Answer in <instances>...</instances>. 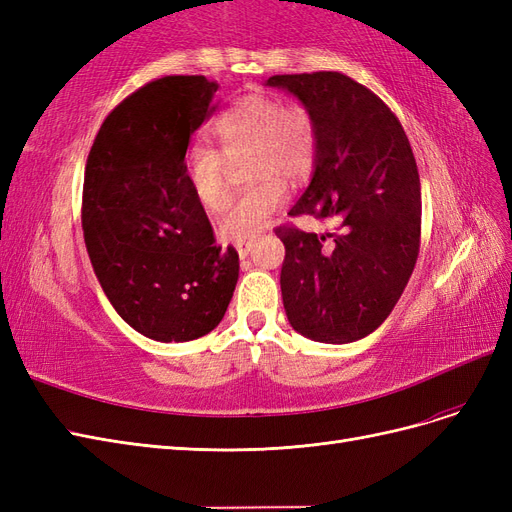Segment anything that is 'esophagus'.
Here are the masks:
<instances>
[{
	"instance_id": "34e87169",
	"label": "esophagus",
	"mask_w": 512,
	"mask_h": 512,
	"mask_svg": "<svg viewBox=\"0 0 512 512\" xmlns=\"http://www.w3.org/2000/svg\"><path fill=\"white\" fill-rule=\"evenodd\" d=\"M250 252H252V243H247V241L237 243V254H239V258H245Z\"/></svg>"
}]
</instances>
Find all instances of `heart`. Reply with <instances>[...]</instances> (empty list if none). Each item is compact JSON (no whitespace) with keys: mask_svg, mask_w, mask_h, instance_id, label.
I'll return each instance as SVG.
<instances>
[{"mask_svg":"<svg viewBox=\"0 0 512 512\" xmlns=\"http://www.w3.org/2000/svg\"><path fill=\"white\" fill-rule=\"evenodd\" d=\"M215 145H192L183 156V179L205 211H220L228 198V164L245 162V179L256 181L222 213L218 230L226 241L256 237L286 203L284 181H301L318 156L316 119L303 104L273 94L239 98L211 121Z\"/></svg>","mask_w":512,"mask_h":512,"instance_id":"1","label":"heart"}]
</instances>
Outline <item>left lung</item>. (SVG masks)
<instances>
[{
  "label": "left lung",
  "instance_id": "8db88e82",
  "mask_svg": "<svg viewBox=\"0 0 512 512\" xmlns=\"http://www.w3.org/2000/svg\"><path fill=\"white\" fill-rule=\"evenodd\" d=\"M312 111L318 156L290 215L335 220L316 235L275 228L286 247L282 299L292 329L322 344H350L389 318L421 247V179L408 136L374 91L342 72L275 74Z\"/></svg>",
  "mask_w": 512,
  "mask_h": 512
}]
</instances>
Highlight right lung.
Returning a JSON list of instances; mask_svg holds the SVG:
<instances>
[{
	"mask_svg": "<svg viewBox=\"0 0 512 512\" xmlns=\"http://www.w3.org/2000/svg\"><path fill=\"white\" fill-rule=\"evenodd\" d=\"M218 83L162 76L119 102L91 145L83 183L85 245L104 294L134 331L190 342L218 327L239 280L183 179L192 134Z\"/></svg>",
	"mask_w": 512,
	"mask_h": 512,
	"instance_id": "add662e5",
	"label": "right lung"
}]
</instances>
